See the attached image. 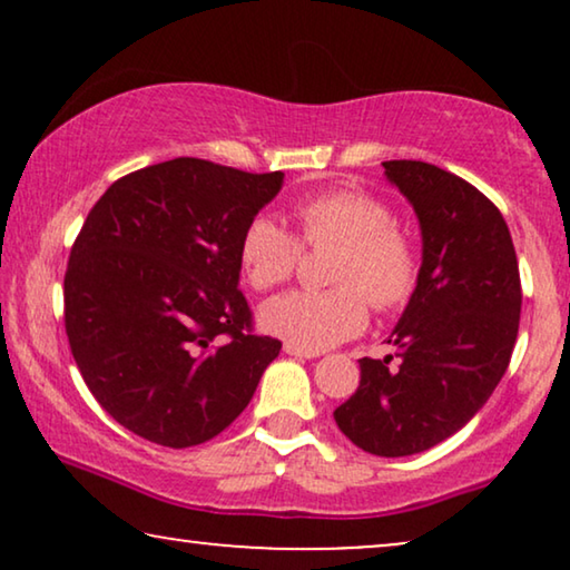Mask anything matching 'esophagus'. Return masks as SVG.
Wrapping results in <instances>:
<instances>
[{
	"label": "esophagus",
	"mask_w": 570,
	"mask_h": 570,
	"mask_svg": "<svg viewBox=\"0 0 570 570\" xmlns=\"http://www.w3.org/2000/svg\"><path fill=\"white\" fill-rule=\"evenodd\" d=\"M285 353L293 357H318V350H308L301 345H293V342H285Z\"/></svg>",
	"instance_id": "1"
}]
</instances>
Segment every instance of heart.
I'll list each match as a JSON object with an SVG mask.
<instances>
[{"mask_svg": "<svg viewBox=\"0 0 570 570\" xmlns=\"http://www.w3.org/2000/svg\"><path fill=\"white\" fill-rule=\"evenodd\" d=\"M298 235L259 213L238 238V264L254 291H275L295 275L303 246H334L324 291H293L262 306V326L275 337L324 350L355 337L368 322V301L379 314L407 306L420 283V252L394 209L376 194L330 189L295 205Z\"/></svg>", "mask_w": 570, "mask_h": 570, "instance_id": "obj_1", "label": "heart"}]
</instances>
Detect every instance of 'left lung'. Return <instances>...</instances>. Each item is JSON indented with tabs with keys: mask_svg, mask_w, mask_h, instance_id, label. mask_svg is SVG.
Returning a JSON list of instances; mask_svg holds the SVG:
<instances>
[{
	"mask_svg": "<svg viewBox=\"0 0 570 570\" xmlns=\"http://www.w3.org/2000/svg\"><path fill=\"white\" fill-rule=\"evenodd\" d=\"M423 230L420 283L392 332L394 355L363 357L361 384L334 410L376 456H410L470 423L509 368L521 279L503 215L470 181L423 160H386Z\"/></svg>",
	"mask_w": 570,
	"mask_h": 570,
	"instance_id": "obj_1",
	"label": "left lung"
}]
</instances>
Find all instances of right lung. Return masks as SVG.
Segmentation results:
<instances>
[{
  "mask_svg": "<svg viewBox=\"0 0 570 570\" xmlns=\"http://www.w3.org/2000/svg\"><path fill=\"white\" fill-rule=\"evenodd\" d=\"M279 186L283 170L174 158L92 205L69 252L65 330L85 384L127 431L197 446L252 402L283 342L254 332L238 238Z\"/></svg>",
  "mask_w": 570,
  "mask_h": 570,
  "instance_id": "right-lung-1",
  "label": "right lung"
}]
</instances>
